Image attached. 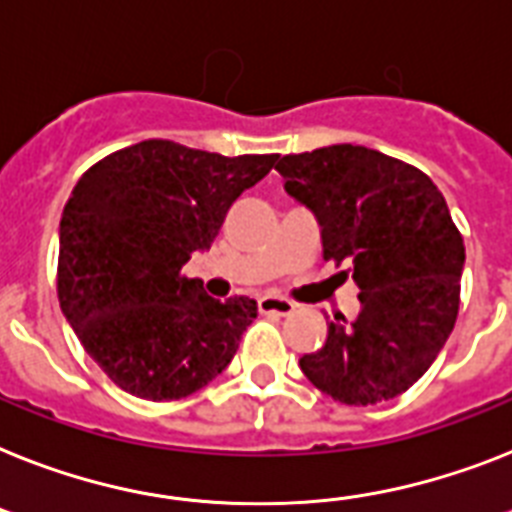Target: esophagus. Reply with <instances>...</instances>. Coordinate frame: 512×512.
<instances>
[{"instance_id":"1","label":"esophagus","mask_w":512,"mask_h":512,"mask_svg":"<svg viewBox=\"0 0 512 512\" xmlns=\"http://www.w3.org/2000/svg\"><path fill=\"white\" fill-rule=\"evenodd\" d=\"M259 311H261V314L287 316L290 311H295V303L287 301V298H282V295H261Z\"/></svg>"}]
</instances>
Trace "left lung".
I'll list each match as a JSON object with an SVG mask.
<instances>
[{
  "label": "left lung",
  "instance_id": "8db88e82",
  "mask_svg": "<svg viewBox=\"0 0 512 512\" xmlns=\"http://www.w3.org/2000/svg\"><path fill=\"white\" fill-rule=\"evenodd\" d=\"M274 170L314 211L324 259L348 264L361 287L356 322L335 314L327 342L301 358L303 374L345 405L398 398L458 319L466 246L445 196L411 164L353 143L287 154Z\"/></svg>",
  "mask_w": 512,
  "mask_h": 512
}]
</instances>
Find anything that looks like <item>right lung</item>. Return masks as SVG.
Wrapping results in <instances>:
<instances>
[{"mask_svg": "<svg viewBox=\"0 0 512 512\" xmlns=\"http://www.w3.org/2000/svg\"><path fill=\"white\" fill-rule=\"evenodd\" d=\"M274 162L151 138L80 177L59 222V306L120 390L180 400L227 369L259 306L246 295L211 298L183 266Z\"/></svg>", "mask_w": 512, "mask_h": 512, "instance_id": "1", "label": "right lung"}]
</instances>
